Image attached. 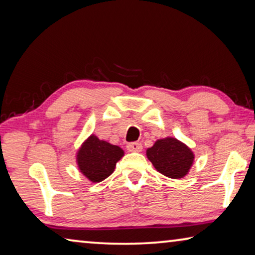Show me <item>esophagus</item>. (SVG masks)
<instances>
[{
    "mask_svg": "<svg viewBox=\"0 0 255 255\" xmlns=\"http://www.w3.org/2000/svg\"><path fill=\"white\" fill-rule=\"evenodd\" d=\"M127 149L129 152H141L143 146H141L140 143H130L127 145Z\"/></svg>",
    "mask_w": 255,
    "mask_h": 255,
    "instance_id": "obj_1",
    "label": "esophagus"
}]
</instances>
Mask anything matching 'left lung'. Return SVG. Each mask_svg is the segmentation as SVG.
Masks as SVG:
<instances>
[{
	"instance_id": "left-lung-1",
	"label": "left lung",
	"mask_w": 255,
	"mask_h": 255,
	"mask_svg": "<svg viewBox=\"0 0 255 255\" xmlns=\"http://www.w3.org/2000/svg\"><path fill=\"white\" fill-rule=\"evenodd\" d=\"M146 156L157 172L171 179L184 178L195 161L191 148L174 137L157 139L146 149Z\"/></svg>"
}]
</instances>
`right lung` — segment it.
Wrapping results in <instances>:
<instances>
[{"label": "right lung", "mask_w": 255, "mask_h": 255, "mask_svg": "<svg viewBox=\"0 0 255 255\" xmlns=\"http://www.w3.org/2000/svg\"><path fill=\"white\" fill-rule=\"evenodd\" d=\"M124 155V149L119 146L99 139L92 133L77 150L76 164L86 179L98 183L114 173L116 164Z\"/></svg>", "instance_id": "1"}]
</instances>
